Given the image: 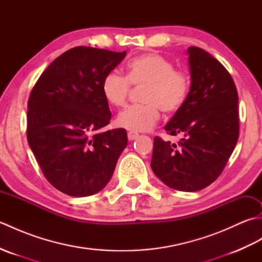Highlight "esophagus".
Instances as JSON below:
<instances>
[{"instance_id":"obj_1","label":"esophagus","mask_w":262,"mask_h":262,"mask_svg":"<svg viewBox=\"0 0 262 262\" xmlns=\"http://www.w3.org/2000/svg\"><path fill=\"white\" fill-rule=\"evenodd\" d=\"M127 135H128V140H129V141H134V140H136V138H137L138 136H140V135L137 134V133L132 132V130L128 132Z\"/></svg>"}]
</instances>
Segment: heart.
<instances>
[{
  "label": "heart",
  "mask_w": 262,
  "mask_h": 262,
  "mask_svg": "<svg viewBox=\"0 0 262 262\" xmlns=\"http://www.w3.org/2000/svg\"><path fill=\"white\" fill-rule=\"evenodd\" d=\"M130 84L142 88L145 104L130 105L118 115V125L132 132H147L160 119V109L176 113L185 103L190 80L185 72L176 71L170 60L148 53L132 59L126 66V77L110 72L101 82L102 96L109 104L122 107L130 92Z\"/></svg>",
  "instance_id": "b5f03b06"
}]
</instances>
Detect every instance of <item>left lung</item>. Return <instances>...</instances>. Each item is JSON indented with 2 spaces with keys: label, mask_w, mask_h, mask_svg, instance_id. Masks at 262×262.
<instances>
[{
  "label": "left lung",
  "mask_w": 262,
  "mask_h": 262,
  "mask_svg": "<svg viewBox=\"0 0 262 262\" xmlns=\"http://www.w3.org/2000/svg\"><path fill=\"white\" fill-rule=\"evenodd\" d=\"M190 90L164 129L178 145L155 137L151 166L164 185L198 191L220 177L238 138V97L229 72L209 53L189 47Z\"/></svg>",
  "instance_id": "left-lung-1"
}]
</instances>
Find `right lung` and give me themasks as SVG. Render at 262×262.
<instances>
[{"instance_id": "obj_1", "label": "right lung", "mask_w": 262, "mask_h": 262, "mask_svg": "<svg viewBox=\"0 0 262 262\" xmlns=\"http://www.w3.org/2000/svg\"><path fill=\"white\" fill-rule=\"evenodd\" d=\"M125 56L74 47L43 71L30 93L28 143L46 179L69 196L102 190L127 146L124 128L100 132L111 119L101 82Z\"/></svg>"}]
</instances>
